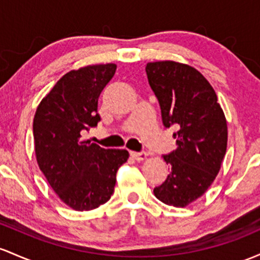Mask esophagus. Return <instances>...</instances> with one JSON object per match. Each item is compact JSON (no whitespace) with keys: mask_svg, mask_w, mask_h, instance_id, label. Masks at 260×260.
<instances>
[{"mask_svg":"<svg viewBox=\"0 0 260 260\" xmlns=\"http://www.w3.org/2000/svg\"><path fill=\"white\" fill-rule=\"evenodd\" d=\"M131 155H132L133 159L141 161V160H144V159L147 158L148 154L145 152H131Z\"/></svg>","mask_w":260,"mask_h":260,"instance_id":"1","label":"esophagus"}]
</instances>
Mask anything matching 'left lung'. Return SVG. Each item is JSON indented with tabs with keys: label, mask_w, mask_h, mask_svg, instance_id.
Here are the masks:
<instances>
[{
	"label": "left lung",
	"mask_w": 260,
	"mask_h": 260,
	"mask_svg": "<svg viewBox=\"0 0 260 260\" xmlns=\"http://www.w3.org/2000/svg\"><path fill=\"white\" fill-rule=\"evenodd\" d=\"M148 81L158 99L162 123L176 125V148L162 155L170 174L154 195L185 207L201 198L221 169L227 149V121L217 95L200 71L172 60L148 62Z\"/></svg>",
	"instance_id": "8db88e82"
}]
</instances>
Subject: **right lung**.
Instances as JSON below:
<instances>
[{"label": "right lung", "instance_id": "1", "mask_svg": "<svg viewBox=\"0 0 260 260\" xmlns=\"http://www.w3.org/2000/svg\"><path fill=\"white\" fill-rule=\"evenodd\" d=\"M116 64L71 70L54 85L37 107L34 150L51 189L75 211L98 209L111 199L125 149H105L82 139L101 117L99 98L116 73Z\"/></svg>", "mask_w": 260, "mask_h": 260}]
</instances>
